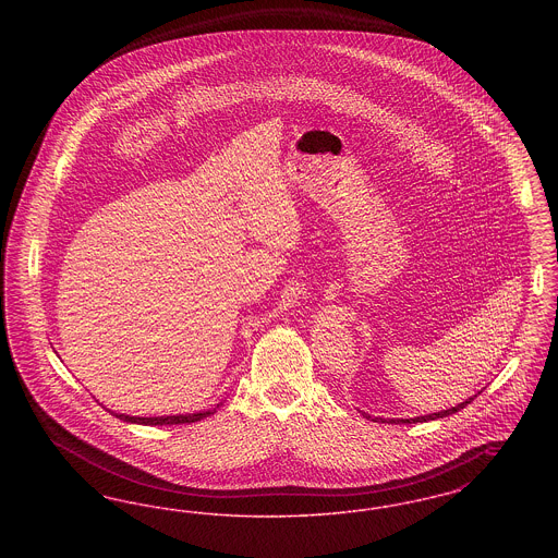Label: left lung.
I'll list each match as a JSON object with an SVG mask.
<instances>
[{
    "instance_id": "left-lung-1",
    "label": "left lung",
    "mask_w": 558,
    "mask_h": 558,
    "mask_svg": "<svg viewBox=\"0 0 558 558\" xmlns=\"http://www.w3.org/2000/svg\"><path fill=\"white\" fill-rule=\"evenodd\" d=\"M473 398L466 399V401H462V403H458L456 408H450V410H444V412H437V414H428V416H418V418H405V421H398V423H426V421H435V418H444V416H450L453 412H458V410H462L466 403H471Z\"/></svg>"
}]
</instances>
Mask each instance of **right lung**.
Here are the masks:
<instances>
[{"label": "right lung", "instance_id": "right-lung-1", "mask_svg": "<svg viewBox=\"0 0 558 558\" xmlns=\"http://www.w3.org/2000/svg\"><path fill=\"white\" fill-rule=\"evenodd\" d=\"M110 412V410H108ZM114 414V412H112ZM213 410L209 412H196V414H186V416H160V418H133V416H125V414H114L121 421L128 423H140V425H186V423H196L203 421L207 416H211Z\"/></svg>", "mask_w": 558, "mask_h": 558}]
</instances>
